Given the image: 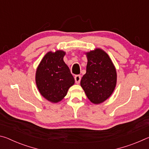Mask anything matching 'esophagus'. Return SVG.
<instances>
[{
  "instance_id": "esophagus-1",
  "label": "esophagus",
  "mask_w": 149,
  "mask_h": 149,
  "mask_svg": "<svg viewBox=\"0 0 149 149\" xmlns=\"http://www.w3.org/2000/svg\"><path fill=\"white\" fill-rule=\"evenodd\" d=\"M80 80H81V75H75V83H76L77 84H79Z\"/></svg>"
}]
</instances>
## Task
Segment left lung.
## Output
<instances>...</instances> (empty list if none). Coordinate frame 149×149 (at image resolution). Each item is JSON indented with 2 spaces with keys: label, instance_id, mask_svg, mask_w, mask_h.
Returning a JSON list of instances; mask_svg holds the SVG:
<instances>
[{
  "label": "left lung",
  "instance_id": "1",
  "mask_svg": "<svg viewBox=\"0 0 149 149\" xmlns=\"http://www.w3.org/2000/svg\"><path fill=\"white\" fill-rule=\"evenodd\" d=\"M87 58L86 74L81 80V86L91 102L99 104L114 92L117 73L112 60L104 50L97 48L85 52Z\"/></svg>",
  "mask_w": 149,
  "mask_h": 149
}]
</instances>
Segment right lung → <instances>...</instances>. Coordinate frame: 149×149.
Listing matches in <instances>:
<instances>
[{"instance_id": "right-lung-1", "label": "right lung", "mask_w": 149, "mask_h": 149, "mask_svg": "<svg viewBox=\"0 0 149 149\" xmlns=\"http://www.w3.org/2000/svg\"><path fill=\"white\" fill-rule=\"evenodd\" d=\"M65 55V52L61 50L48 52L36 70L35 83L39 92L52 103L61 101L75 84L74 78L64 61Z\"/></svg>"}]
</instances>
